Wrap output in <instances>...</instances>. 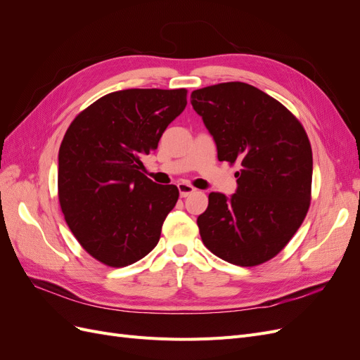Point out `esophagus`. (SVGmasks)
<instances>
[{
  "label": "esophagus",
  "instance_id": "1",
  "mask_svg": "<svg viewBox=\"0 0 360 360\" xmlns=\"http://www.w3.org/2000/svg\"><path fill=\"white\" fill-rule=\"evenodd\" d=\"M177 188H179V192H180V197L181 198H186V197H189V195H192L195 191L193 186H191V184H188V183H179L177 184Z\"/></svg>",
  "mask_w": 360,
  "mask_h": 360
}]
</instances>
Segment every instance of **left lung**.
<instances>
[{
    "instance_id": "8db88e82",
    "label": "left lung",
    "mask_w": 360,
    "mask_h": 360,
    "mask_svg": "<svg viewBox=\"0 0 360 360\" xmlns=\"http://www.w3.org/2000/svg\"><path fill=\"white\" fill-rule=\"evenodd\" d=\"M191 103L214 139L217 159L240 165L236 193L212 192L198 216L202 243L236 266L266 263L285 248L309 209L308 135L284 105L245 82L195 90Z\"/></svg>"
}]
</instances>
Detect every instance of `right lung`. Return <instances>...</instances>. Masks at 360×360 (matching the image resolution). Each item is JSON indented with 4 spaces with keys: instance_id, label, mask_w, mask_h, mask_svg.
Returning a JSON list of instances; mask_svg holds the SVG:
<instances>
[{
    "instance_id": "obj_1",
    "label": "right lung",
    "mask_w": 360,
    "mask_h": 360,
    "mask_svg": "<svg viewBox=\"0 0 360 360\" xmlns=\"http://www.w3.org/2000/svg\"><path fill=\"white\" fill-rule=\"evenodd\" d=\"M186 94L184 89L110 93L76 117L63 138L64 219L86 252L106 266L134 264L159 242L179 189L144 176L143 158L186 108Z\"/></svg>"
}]
</instances>
